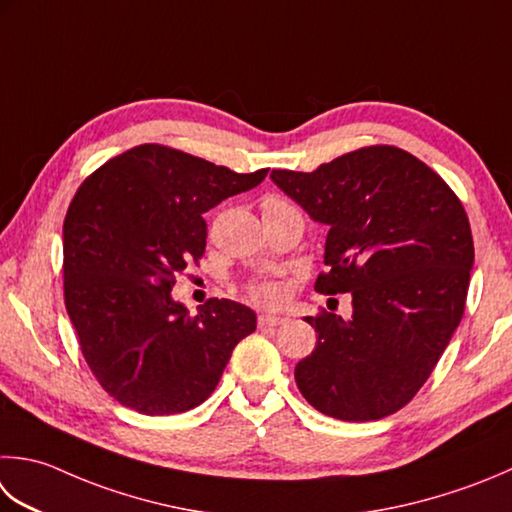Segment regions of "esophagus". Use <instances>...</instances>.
I'll return each mask as SVG.
<instances>
[{"mask_svg": "<svg viewBox=\"0 0 512 512\" xmlns=\"http://www.w3.org/2000/svg\"><path fill=\"white\" fill-rule=\"evenodd\" d=\"M257 324L262 328H275V326L286 324V317H282V315H259Z\"/></svg>", "mask_w": 512, "mask_h": 512, "instance_id": "obj_1", "label": "esophagus"}]
</instances>
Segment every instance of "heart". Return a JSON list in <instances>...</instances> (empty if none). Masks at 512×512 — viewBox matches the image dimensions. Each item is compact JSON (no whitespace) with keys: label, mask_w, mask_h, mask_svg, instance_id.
<instances>
[{"label":"heart","mask_w":512,"mask_h":512,"mask_svg":"<svg viewBox=\"0 0 512 512\" xmlns=\"http://www.w3.org/2000/svg\"><path fill=\"white\" fill-rule=\"evenodd\" d=\"M266 206H286V202H284V199H279V197H268L264 202V208ZM250 295H253L257 302L277 304L279 299H282V288H279L273 282H257V284L250 286Z\"/></svg>","instance_id":"1"}]
</instances>
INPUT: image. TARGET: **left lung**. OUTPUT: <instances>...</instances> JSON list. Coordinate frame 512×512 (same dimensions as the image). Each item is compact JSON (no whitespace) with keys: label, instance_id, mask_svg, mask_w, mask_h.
Returning a JSON list of instances; mask_svg holds the SVG:
<instances>
[{"label":"left lung","instance_id":"1","mask_svg":"<svg viewBox=\"0 0 512 512\" xmlns=\"http://www.w3.org/2000/svg\"><path fill=\"white\" fill-rule=\"evenodd\" d=\"M273 184L328 228L315 290L350 293L353 315L306 317L317 346L295 366L306 402L344 422L406 406L462 322L473 235L462 202L395 146L359 148L313 173L273 170Z\"/></svg>","mask_w":512,"mask_h":512}]
</instances>
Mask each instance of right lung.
<instances>
[{"label": "right lung", "instance_id": "right-lung-1", "mask_svg": "<svg viewBox=\"0 0 512 512\" xmlns=\"http://www.w3.org/2000/svg\"><path fill=\"white\" fill-rule=\"evenodd\" d=\"M182 150L142 144L95 170L64 219V297L86 362L110 397L144 415L199 406L257 315L210 299L193 317L175 277L204 255V213L264 182Z\"/></svg>", "mask_w": 512, "mask_h": 512}]
</instances>
